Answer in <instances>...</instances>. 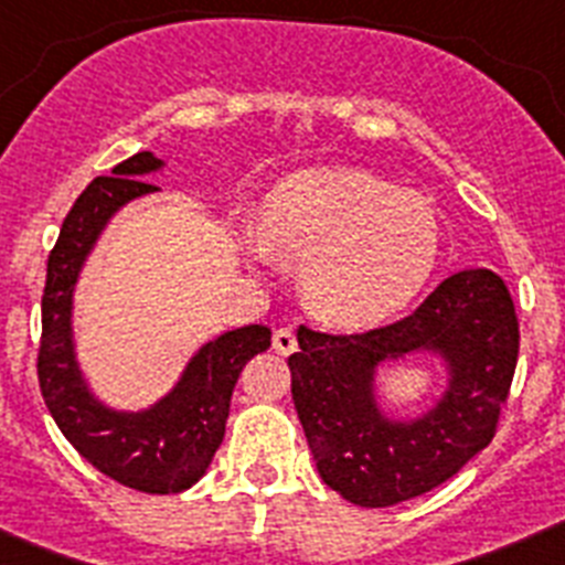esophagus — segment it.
Wrapping results in <instances>:
<instances>
[{"mask_svg": "<svg viewBox=\"0 0 565 565\" xmlns=\"http://www.w3.org/2000/svg\"><path fill=\"white\" fill-rule=\"evenodd\" d=\"M271 348L279 356H288V353L297 351V333H294V328H277L271 339Z\"/></svg>", "mask_w": 565, "mask_h": 565, "instance_id": "1", "label": "esophagus"}]
</instances>
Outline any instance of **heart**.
I'll list each match as a JSON object with an SVG mask.
<instances>
[{"instance_id": "1", "label": "heart", "mask_w": 565, "mask_h": 565, "mask_svg": "<svg viewBox=\"0 0 565 565\" xmlns=\"http://www.w3.org/2000/svg\"><path fill=\"white\" fill-rule=\"evenodd\" d=\"M433 201L376 174L322 169L294 174L266 203L246 246L259 263L274 252L302 263V294L322 322L373 328L422 294L441 257Z\"/></svg>"}]
</instances>
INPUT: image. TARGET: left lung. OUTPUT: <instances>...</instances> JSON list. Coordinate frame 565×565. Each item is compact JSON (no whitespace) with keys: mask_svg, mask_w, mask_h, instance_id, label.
<instances>
[{"mask_svg":"<svg viewBox=\"0 0 565 565\" xmlns=\"http://www.w3.org/2000/svg\"><path fill=\"white\" fill-rule=\"evenodd\" d=\"M288 356L294 407L319 476L356 507H393L452 478L498 430L515 376V302L489 268L458 271L411 317L364 333L297 331ZM436 350L451 387L416 423L377 411L372 371L384 358Z\"/></svg>","mask_w":565,"mask_h":565,"instance_id":"8db88e82","label":"left lung"}]
</instances>
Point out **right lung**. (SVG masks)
<instances>
[{
  "label": "right lung",
  "mask_w": 565,
  "mask_h": 565,
  "mask_svg": "<svg viewBox=\"0 0 565 565\" xmlns=\"http://www.w3.org/2000/svg\"><path fill=\"white\" fill-rule=\"evenodd\" d=\"M161 167L152 152H138L76 198L47 257L36 362L44 404L64 438L98 472L149 495H172L201 481L226 433L239 371L271 344L266 326L223 333L194 353L169 396L141 413L109 411L87 391L73 353V288L109 217L124 203L154 192L158 186L143 174Z\"/></svg>",
  "instance_id": "right-lung-1"
}]
</instances>
